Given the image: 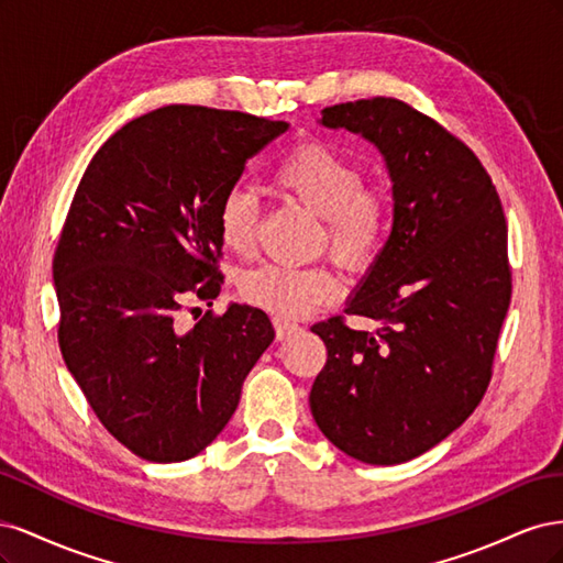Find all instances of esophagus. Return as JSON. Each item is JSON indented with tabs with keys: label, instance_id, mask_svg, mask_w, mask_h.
<instances>
[{
	"label": "esophagus",
	"instance_id": "obj_1",
	"mask_svg": "<svg viewBox=\"0 0 563 563\" xmlns=\"http://www.w3.org/2000/svg\"><path fill=\"white\" fill-rule=\"evenodd\" d=\"M296 331H300V327L296 321H288L284 317H275V333H277V340H286L291 338Z\"/></svg>",
	"mask_w": 563,
	"mask_h": 563
}]
</instances>
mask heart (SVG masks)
<instances>
[{
  "instance_id": "b5f03b06",
  "label": "heart",
  "mask_w": 563,
  "mask_h": 563,
  "mask_svg": "<svg viewBox=\"0 0 563 563\" xmlns=\"http://www.w3.org/2000/svg\"><path fill=\"white\" fill-rule=\"evenodd\" d=\"M269 185L279 197L296 201L323 220V240L335 258L366 269L380 255L389 225L391 199L383 185H364L360 164L323 141H302L272 166ZM258 203L244 187L225 192L218 209V234L225 249L251 253L258 234ZM240 296L279 317H300L340 291V277L329 265L263 263L236 279Z\"/></svg>"
}]
</instances>
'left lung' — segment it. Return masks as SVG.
Wrapping results in <instances>:
<instances>
[{
    "label": "left lung",
    "mask_w": 563,
    "mask_h": 563,
    "mask_svg": "<svg viewBox=\"0 0 563 563\" xmlns=\"http://www.w3.org/2000/svg\"><path fill=\"white\" fill-rule=\"evenodd\" d=\"M385 155L395 223L345 314L312 331L327 364L310 408L329 441L368 465L422 455L463 424L486 395L512 298L503 203L479 157L437 119L397 98L321 110Z\"/></svg>",
    "instance_id": "1"
}]
</instances>
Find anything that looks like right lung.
Here are the masks:
<instances>
[{
	"label": "right lung",
	"instance_id": "add662e5",
	"mask_svg": "<svg viewBox=\"0 0 563 563\" xmlns=\"http://www.w3.org/2000/svg\"><path fill=\"white\" fill-rule=\"evenodd\" d=\"M286 129L166 106L112 133L79 180L54 253L58 345L96 418L150 463L207 449L275 338L251 305L209 310L192 329L178 312L218 298L220 201Z\"/></svg>",
	"mask_w": 563,
	"mask_h": 563
}]
</instances>
